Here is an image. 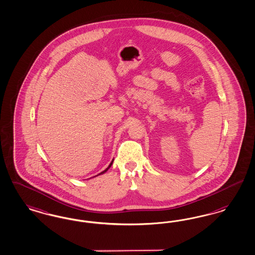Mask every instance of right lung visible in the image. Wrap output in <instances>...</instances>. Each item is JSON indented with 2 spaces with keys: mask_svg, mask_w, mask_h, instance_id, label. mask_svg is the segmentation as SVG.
<instances>
[{
  "mask_svg": "<svg viewBox=\"0 0 255 255\" xmlns=\"http://www.w3.org/2000/svg\"><path fill=\"white\" fill-rule=\"evenodd\" d=\"M113 162H114V160H112V162H111V163H110V165H109V166H108V167H107V168H106V169H105L104 171H103V172H101V173H99V174H98V175H96V176H99V175H102V174H104V173H106V172H107V171H108V170H109V168H110V167H111V166H112V164H113ZM96 176H95V177H96Z\"/></svg>",
  "mask_w": 255,
  "mask_h": 255,
  "instance_id": "obj_1",
  "label": "right lung"
}]
</instances>
